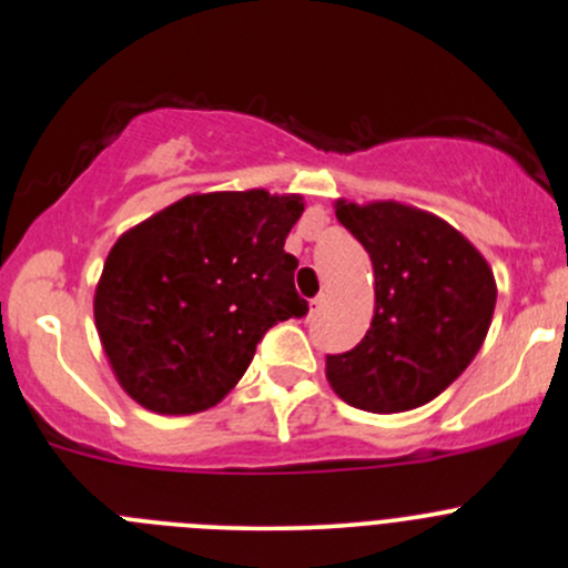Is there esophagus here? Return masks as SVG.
Listing matches in <instances>:
<instances>
[{"label":"esophagus","instance_id":"obj_1","mask_svg":"<svg viewBox=\"0 0 568 568\" xmlns=\"http://www.w3.org/2000/svg\"><path fill=\"white\" fill-rule=\"evenodd\" d=\"M322 306H325V295H316L314 301H311V316H316V314H320Z\"/></svg>","mask_w":568,"mask_h":568}]
</instances>
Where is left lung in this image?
Listing matches in <instances>:
<instances>
[{
	"label": "left lung",
	"instance_id": "8db88e82",
	"mask_svg": "<svg viewBox=\"0 0 568 568\" xmlns=\"http://www.w3.org/2000/svg\"><path fill=\"white\" fill-rule=\"evenodd\" d=\"M335 216L374 262L376 308L355 349L327 355V382L363 412L428 404L485 341L496 308L490 265L444 219L412 205L338 200Z\"/></svg>",
	"mask_w": 568,
	"mask_h": 568
}]
</instances>
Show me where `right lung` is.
<instances>
[{
	"label": "right lung",
	"instance_id": "add662e5",
	"mask_svg": "<svg viewBox=\"0 0 568 568\" xmlns=\"http://www.w3.org/2000/svg\"><path fill=\"white\" fill-rule=\"evenodd\" d=\"M297 194H189L115 241L94 322L121 387L156 414L216 406L262 335L308 303L284 252Z\"/></svg>",
	"mask_w": 568,
	"mask_h": 568
}]
</instances>
